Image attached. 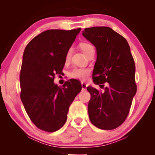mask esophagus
Masks as SVG:
<instances>
[{"label": "esophagus", "mask_w": 155, "mask_h": 155, "mask_svg": "<svg viewBox=\"0 0 155 155\" xmlns=\"http://www.w3.org/2000/svg\"><path fill=\"white\" fill-rule=\"evenodd\" d=\"M81 85H82V90H86L87 87V84H86V83H84V82H82V83H81Z\"/></svg>", "instance_id": "esophagus-1"}]
</instances>
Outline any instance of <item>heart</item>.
I'll use <instances>...</instances> for the list:
<instances>
[{
  "instance_id": "obj_1",
  "label": "heart",
  "mask_w": 155,
  "mask_h": 155,
  "mask_svg": "<svg viewBox=\"0 0 155 155\" xmlns=\"http://www.w3.org/2000/svg\"><path fill=\"white\" fill-rule=\"evenodd\" d=\"M80 48H81L82 51H83L85 55L89 52V51L92 48H94L92 44L89 43H81L80 44ZM72 53V48L68 51L66 56H65V62L68 63L71 59ZM90 73V69L88 68H75L71 72V76L72 78H75V79L80 80H85L87 78V76Z\"/></svg>"
}]
</instances>
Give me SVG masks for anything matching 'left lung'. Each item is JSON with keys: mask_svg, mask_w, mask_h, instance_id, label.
<instances>
[{"mask_svg": "<svg viewBox=\"0 0 155 155\" xmlns=\"http://www.w3.org/2000/svg\"><path fill=\"white\" fill-rule=\"evenodd\" d=\"M82 35L97 50L93 82L100 87L109 83L103 92L90 86L87 88L91 95L89 118L98 128L115 129L128 116L137 91L135 65L130 46L124 37L108 27L86 28Z\"/></svg>", "mask_w": 155, "mask_h": 155, "instance_id": "obj_1", "label": "left lung"}]
</instances>
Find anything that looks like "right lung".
<instances>
[{
	"label": "right lung",
	"mask_w": 155,
	"mask_h": 155,
	"mask_svg": "<svg viewBox=\"0 0 155 155\" xmlns=\"http://www.w3.org/2000/svg\"><path fill=\"white\" fill-rule=\"evenodd\" d=\"M80 29L44 31L25 49L20 98L29 118L42 130L54 132L65 124L70 105L82 90L77 80L71 79L62 87L54 82L55 75L61 74L68 51Z\"/></svg>",
	"instance_id": "right-lung-1"
}]
</instances>
